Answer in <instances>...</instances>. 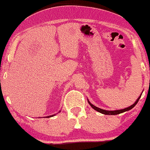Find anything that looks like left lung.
Wrapping results in <instances>:
<instances>
[{
	"label": "left lung",
	"mask_w": 150,
	"mask_h": 150,
	"mask_svg": "<svg viewBox=\"0 0 150 150\" xmlns=\"http://www.w3.org/2000/svg\"><path fill=\"white\" fill-rule=\"evenodd\" d=\"M142 95V94H141ZM141 96L138 97V98L137 99L136 101L135 102V103H133L132 105H131L130 107H127V108H125V109H122V110H113V111H110V110H102V109H100L98 108V107H96V106H94L93 104H92V103L89 102V100H88V103H89V105H90L91 107H92V108L94 109L95 110H96V111H98V112H100L102 113V114H104V115H117V114H120V113H122V112H127V111H129V110H132V108H133L134 107H135V105L137 104V103L138 102V100H139L140 98H141Z\"/></svg>",
	"instance_id": "obj_1"
}]
</instances>
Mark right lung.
Masks as SVG:
<instances>
[{
    "label": "right lung",
    "mask_w": 150,
    "mask_h": 150,
    "mask_svg": "<svg viewBox=\"0 0 150 150\" xmlns=\"http://www.w3.org/2000/svg\"><path fill=\"white\" fill-rule=\"evenodd\" d=\"M54 115H50V116H47V117H52V116H54Z\"/></svg>",
    "instance_id": "obj_1"
}]
</instances>
